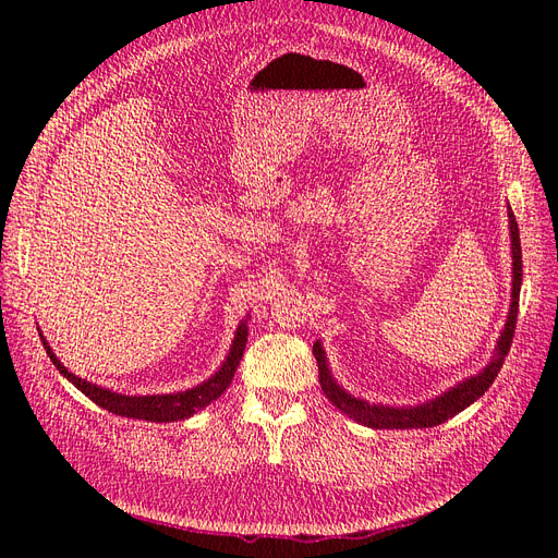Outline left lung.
Instances as JSON below:
<instances>
[{"label": "left lung", "instance_id": "obj_1", "mask_svg": "<svg viewBox=\"0 0 558 558\" xmlns=\"http://www.w3.org/2000/svg\"><path fill=\"white\" fill-rule=\"evenodd\" d=\"M508 218H510V242H512V302H510V314L508 320H505V328L498 337L496 353L492 363H488L480 375H472L463 379L461 384L451 386L447 393L437 396L435 400H428L424 404H416V408H388V404H375L367 402L363 398H353L347 393L344 388L335 381L330 375V367L326 361V351L320 347V342H314V359L318 363V381L320 388H324L326 398L335 404L337 410L344 412L349 418L359 421L363 426L369 428H430V426H440L447 418L456 416L470 408L472 402L484 396L488 386L494 384L498 377L500 367L505 363V356L512 347V337L517 328V312H519V291H521V242H519V228H517V218L512 209L508 207Z\"/></svg>", "mask_w": 558, "mask_h": 558}]
</instances>
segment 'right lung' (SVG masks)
Here are the masks:
<instances>
[{"instance_id": "obj_1", "label": "right lung", "mask_w": 558, "mask_h": 558, "mask_svg": "<svg viewBox=\"0 0 558 558\" xmlns=\"http://www.w3.org/2000/svg\"><path fill=\"white\" fill-rule=\"evenodd\" d=\"M246 335H248V326H246V320H242V324L238 326V332H234V340H232V347L228 351L223 365L218 367V373H214L207 381L189 388V391L160 393V396H123V393L111 391V388H102L88 379H81L58 361L53 349H50L48 342L44 340V335H41V342H44V349L50 356V361H53V365L60 369V375L70 379L81 393H86L95 404H99V408H105L118 416L156 421V424H170V421H181V418H189V416L197 414L202 408H207L209 402L221 398V393L226 391L234 377V369H238V365L244 356Z\"/></svg>"}]
</instances>
